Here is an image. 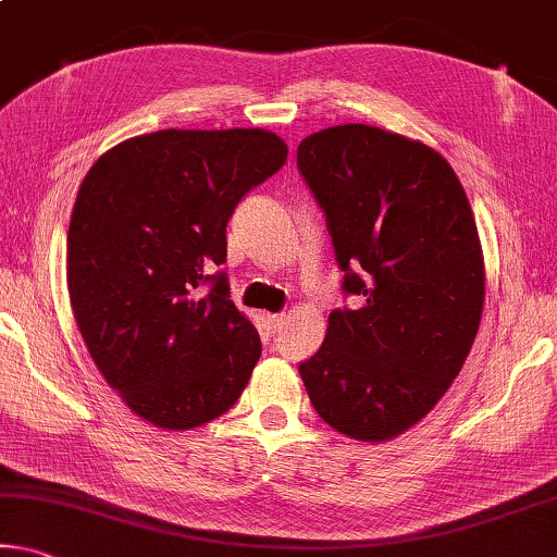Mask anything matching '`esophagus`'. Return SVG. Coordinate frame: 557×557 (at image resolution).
<instances>
[{"label":"esophagus","instance_id":"1","mask_svg":"<svg viewBox=\"0 0 557 557\" xmlns=\"http://www.w3.org/2000/svg\"><path fill=\"white\" fill-rule=\"evenodd\" d=\"M264 324H268V330L272 334H277L282 326H285V314H268L264 317Z\"/></svg>","mask_w":557,"mask_h":557}]
</instances>
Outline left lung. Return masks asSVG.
Masks as SVG:
<instances>
[{
  "label": "left lung",
  "instance_id": "8db88e82",
  "mask_svg": "<svg viewBox=\"0 0 557 557\" xmlns=\"http://www.w3.org/2000/svg\"><path fill=\"white\" fill-rule=\"evenodd\" d=\"M297 168L326 218L344 295L299 364L314 411L357 441H389L461 372L485 297L473 210L446 158L364 123L307 136Z\"/></svg>",
  "mask_w": 557,
  "mask_h": 557
}]
</instances>
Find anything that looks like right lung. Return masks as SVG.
<instances>
[{"label":"right lung","instance_id":"obj_1","mask_svg":"<svg viewBox=\"0 0 557 557\" xmlns=\"http://www.w3.org/2000/svg\"><path fill=\"white\" fill-rule=\"evenodd\" d=\"M287 146L262 128L123 140L78 188L66 285L88 355L136 417L188 431L240 399L262 344L231 299L227 220ZM210 284L200 296L197 287Z\"/></svg>","mask_w":557,"mask_h":557}]
</instances>
